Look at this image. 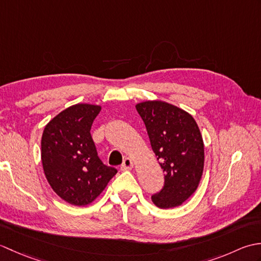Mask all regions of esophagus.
I'll return each instance as SVG.
<instances>
[{"label": "esophagus", "mask_w": 261, "mask_h": 261, "mask_svg": "<svg viewBox=\"0 0 261 261\" xmlns=\"http://www.w3.org/2000/svg\"><path fill=\"white\" fill-rule=\"evenodd\" d=\"M134 167V163H132V160L130 158H125L123 160V163L121 165V169L122 170H129Z\"/></svg>", "instance_id": "34e87169"}]
</instances>
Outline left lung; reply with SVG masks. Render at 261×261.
Instances as JSON below:
<instances>
[{"label": "left lung", "mask_w": 261, "mask_h": 261, "mask_svg": "<svg viewBox=\"0 0 261 261\" xmlns=\"http://www.w3.org/2000/svg\"><path fill=\"white\" fill-rule=\"evenodd\" d=\"M165 173L162 190L151 196L160 208L179 206L196 191L204 168V143L198 125L184 110L162 101L136 105Z\"/></svg>", "instance_id": "1"}]
</instances>
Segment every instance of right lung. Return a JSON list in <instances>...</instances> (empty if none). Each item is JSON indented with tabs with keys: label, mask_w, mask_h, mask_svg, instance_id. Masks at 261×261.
Masks as SVG:
<instances>
[{
	"label": "right lung",
	"mask_w": 261,
	"mask_h": 261,
	"mask_svg": "<svg viewBox=\"0 0 261 261\" xmlns=\"http://www.w3.org/2000/svg\"><path fill=\"white\" fill-rule=\"evenodd\" d=\"M101 107L76 104L49 122L41 138L46 178L64 201L77 206L92 203L118 173L97 156L91 136Z\"/></svg>",
	"instance_id": "1"
}]
</instances>
